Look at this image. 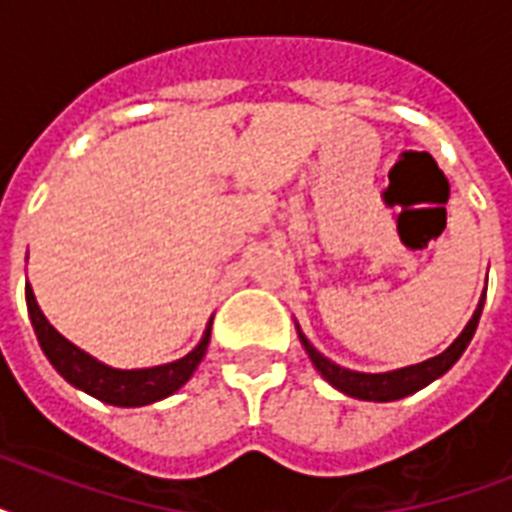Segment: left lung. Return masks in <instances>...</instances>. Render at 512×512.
Masks as SVG:
<instances>
[{
	"label": "left lung",
	"mask_w": 512,
	"mask_h": 512,
	"mask_svg": "<svg viewBox=\"0 0 512 512\" xmlns=\"http://www.w3.org/2000/svg\"><path fill=\"white\" fill-rule=\"evenodd\" d=\"M484 300L486 292L478 300V308L473 313V319L468 321V327L462 329L460 337L438 356L422 361V364L404 366V369H393V372H380V374H369V372H353V369H345V366L329 361L327 356H321L319 350L313 348L308 337L300 332L297 327V335H300V342H303L305 353L311 356L313 366L319 369L321 377L337 388L340 393L350 398H358V401H398V398L412 396L417 390H422L425 385H430L433 380H438L441 374H446L457 364V358L465 353V348L470 345L473 335H476L478 319H481V311H484Z\"/></svg>",
	"instance_id": "left-lung-1"
}]
</instances>
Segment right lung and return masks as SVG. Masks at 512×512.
Returning <instances> with one entry per match:
<instances>
[{
  "mask_svg": "<svg viewBox=\"0 0 512 512\" xmlns=\"http://www.w3.org/2000/svg\"><path fill=\"white\" fill-rule=\"evenodd\" d=\"M26 305L36 340L42 345L44 356L55 366V372L66 382H71L74 388L84 390L87 396L111 406H146L172 396L175 390H180L191 380V374L196 372V366L207 353L209 335H212V319H209L204 337L188 356L170 361V364L148 366V369H114L60 335L58 329L44 319L31 287H26Z\"/></svg>",
  "mask_w": 512,
  "mask_h": 512,
  "instance_id": "1",
  "label": "right lung"
}]
</instances>
